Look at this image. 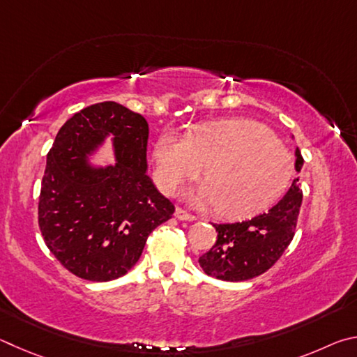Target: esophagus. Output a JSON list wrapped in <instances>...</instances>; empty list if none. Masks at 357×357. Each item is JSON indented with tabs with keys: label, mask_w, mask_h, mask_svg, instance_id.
Masks as SVG:
<instances>
[{
	"label": "esophagus",
	"mask_w": 357,
	"mask_h": 357,
	"mask_svg": "<svg viewBox=\"0 0 357 357\" xmlns=\"http://www.w3.org/2000/svg\"><path fill=\"white\" fill-rule=\"evenodd\" d=\"M175 218H177V220H180V221H196L197 218L195 216V215H191V213H188V211H185L183 208H180V207H177L175 208Z\"/></svg>",
	"instance_id": "obj_1"
}]
</instances>
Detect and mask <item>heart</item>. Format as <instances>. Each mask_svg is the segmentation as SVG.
<instances>
[{"label":"heart","mask_w":357,"mask_h":357,"mask_svg":"<svg viewBox=\"0 0 357 357\" xmlns=\"http://www.w3.org/2000/svg\"><path fill=\"white\" fill-rule=\"evenodd\" d=\"M155 177L166 195L202 171L205 182L192 192L197 205H216L226 218H246L278 201L291 177V156L264 125L249 119L202 125L190 137L162 133L153 149Z\"/></svg>","instance_id":"1"}]
</instances>
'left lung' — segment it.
I'll use <instances>...</instances> for the list:
<instances>
[{
    "instance_id": "8db88e82",
    "label": "left lung",
    "mask_w": 357,
    "mask_h": 357,
    "mask_svg": "<svg viewBox=\"0 0 357 357\" xmlns=\"http://www.w3.org/2000/svg\"><path fill=\"white\" fill-rule=\"evenodd\" d=\"M296 171L304 160L296 149ZM298 180L266 213L234 224H213L218 240L208 252L199 257L202 270L216 279L241 282L270 270L295 236L303 191Z\"/></svg>"
}]
</instances>
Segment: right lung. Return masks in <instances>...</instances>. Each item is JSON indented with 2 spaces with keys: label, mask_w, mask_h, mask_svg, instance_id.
Segmentation results:
<instances>
[{
  "label": "right lung",
  "mask_w": 357,
  "mask_h": 357,
  "mask_svg": "<svg viewBox=\"0 0 357 357\" xmlns=\"http://www.w3.org/2000/svg\"><path fill=\"white\" fill-rule=\"evenodd\" d=\"M113 136L116 165L93 168L86 156ZM149 123L116 102L87 106L56 135L39 196L47 248L77 278L106 282L139 260L147 236L171 220L174 204L147 175Z\"/></svg>",
  "instance_id": "obj_1"
}]
</instances>
